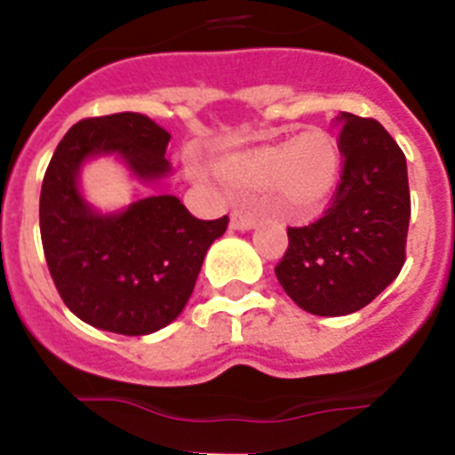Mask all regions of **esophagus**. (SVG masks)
Returning a JSON list of instances; mask_svg holds the SVG:
<instances>
[{
	"label": "esophagus",
	"mask_w": 455,
	"mask_h": 455,
	"mask_svg": "<svg viewBox=\"0 0 455 455\" xmlns=\"http://www.w3.org/2000/svg\"><path fill=\"white\" fill-rule=\"evenodd\" d=\"M255 225H257V216L255 214H246V212H232V216H230L232 230L246 232V230H252Z\"/></svg>",
	"instance_id": "obj_1"
}]
</instances>
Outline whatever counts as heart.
Returning a JSON list of instances; mask_svg holds the SVG:
<instances>
[{"mask_svg":"<svg viewBox=\"0 0 455 455\" xmlns=\"http://www.w3.org/2000/svg\"><path fill=\"white\" fill-rule=\"evenodd\" d=\"M216 172L236 188H267L291 216H307L331 198L341 175L339 140L323 130H309L293 140L248 148L223 156Z\"/></svg>","mask_w":455,"mask_h":455,"instance_id":"obj_1","label":"heart"}]
</instances>
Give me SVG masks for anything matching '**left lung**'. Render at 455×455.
Masks as SVG:
<instances>
[{
  "instance_id": "8db88e82",
  "label": "left lung",
  "mask_w": 455,
  "mask_h": 455,
  "mask_svg": "<svg viewBox=\"0 0 455 455\" xmlns=\"http://www.w3.org/2000/svg\"><path fill=\"white\" fill-rule=\"evenodd\" d=\"M344 156L335 200L319 220L289 228L275 267L289 299L316 316L353 315L396 280L405 262L410 188L405 155L383 124L341 111Z\"/></svg>"
}]
</instances>
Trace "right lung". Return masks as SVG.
<instances>
[{"instance_id":"right-lung-1","label":"right lung","mask_w":455,"mask_h":455,"mask_svg":"<svg viewBox=\"0 0 455 455\" xmlns=\"http://www.w3.org/2000/svg\"><path fill=\"white\" fill-rule=\"evenodd\" d=\"M171 134L143 114L86 118L56 146L40 191V239L52 280L75 316L100 331L150 335L182 315L209 246L228 216L200 220L175 196L100 212L82 193V168L116 156L132 178L171 175Z\"/></svg>"}]
</instances>
